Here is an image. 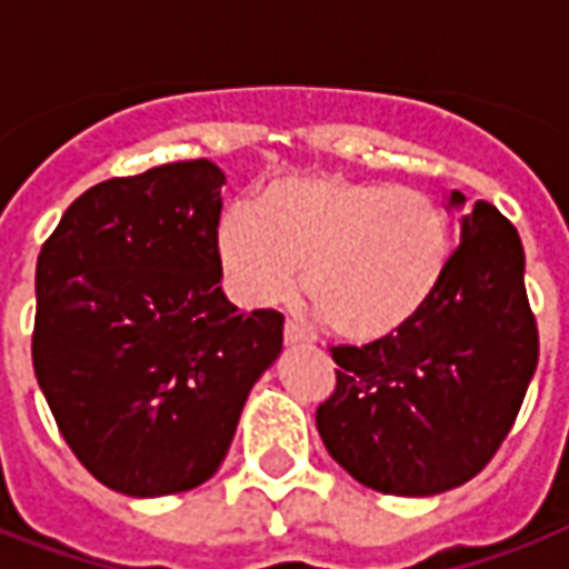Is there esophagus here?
I'll use <instances>...</instances> for the list:
<instances>
[{
    "mask_svg": "<svg viewBox=\"0 0 569 569\" xmlns=\"http://www.w3.org/2000/svg\"><path fill=\"white\" fill-rule=\"evenodd\" d=\"M283 339H286V346H301V342H307V333H303L295 321H286Z\"/></svg>",
    "mask_w": 569,
    "mask_h": 569,
    "instance_id": "1",
    "label": "esophagus"
}]
</instances>
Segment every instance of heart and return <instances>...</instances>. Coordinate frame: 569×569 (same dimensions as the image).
I'll use <instances>...</instances> for the list:
<instances>
[{"instance_id":"1","label":"heart","mask_w":569,"mask_h":569,"mask_svg":"<svg viewBox=\"0 0 569 569\" xmlns=\"http://www.w3.org/2000/svg\"><path fill=\"white\" fill-rule=\"evenodd\" d=\"M227 283L250 307L286 301L298 271L337 337L378 342L413 325L451 262V221L428 191L346 173H280L218 230Z\"/></svg>"}]
</instances>
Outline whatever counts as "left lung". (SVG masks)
<instances>
[{
    "label": "left lung",
    "instance_id": "1",
    "mask_svg": "<svg viewBox=\"0 0 569 569\" xmlns=\"http://www.w3.org/2000/svg\"><path fill=\"white\" fill-rule=\"evenodd\" d=\"M467 197L451 191L449 206ZM520 232L493 203L460 218L440 292L413 325L337 346V389L316 410L325 449L360 485L433 496L490 463L538 369Z\"/></svg>",
    "mask_w": 569,
    "mask_h": 569
}]
</instances>
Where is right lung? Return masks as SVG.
I'll list each match as a JSON object with an SVG mask.
<instances>
[{
  "label": "right lung",
  "instance_id": "obj_1",
  "mask_svg": "<svg viewBox=\"0 0 569 569\" xmlns=\"http://www.w3.org/2000/svg\"><path fill=\"white\" fill-rule=\"evenodd\" d=\"M221 186L209 159L114 177L40 248L34 375L79 463L118 493L209 481L283 348L280 312L221 292Z\"/></svg>",
  "mask_w": 569,
  "mask_h": 569
}]
</instances>
